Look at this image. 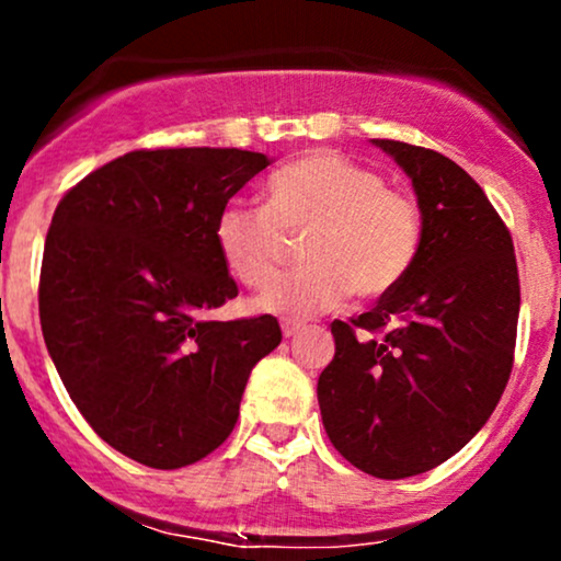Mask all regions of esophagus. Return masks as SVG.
<instances>
[{
	"label": "esophagus",
	"instance_id": "obj_1",
	"mask_svg": "<svg viewBox=\"0 0 561 561\" xmlns=\"http://www.w3.org/2000/svg\"><path fill=\"white\" fill-rule=\"evenodd\" d=\"M302 330H306V324H302V321H295V319L282 321V334H285L287 340L295 337V334H300Z\"/></svg>",
	"mask_w": 561,
	"mask_h": 561
}]
</instances>
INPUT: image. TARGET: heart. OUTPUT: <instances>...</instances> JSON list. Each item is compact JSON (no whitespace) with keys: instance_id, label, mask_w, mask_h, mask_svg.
I'll return each instance as SVG.
<instances>
[{"instance_id":"heart-1","label":"heart","mask_w":561,"mask_h":561,"mask_svg":"<svg viewBox=\"0 0 561 561\" xmlns=\"http://www.w3.org/2000/svg\"><path fill=\"white\" fill-rule=\"evenodd\" d=\"M416 199L382 173L334 152L282 165L263 184V208L227 205L216 218L224 266L250 289H266L288 257V240L307 237L298 275L268 289L259 308L282 317L334 311L351 298L396 289L422 250Z\"/></svg>"}]
</instances>
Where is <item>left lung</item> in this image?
<instances>
[{
  "instance_id": "left-lung-1",
  "label": "left lung",
  "mask_w": 561,
  "mask_h": 561,
  "mask_svg": "<svg viewBox=\"0 0 561 561\" xmlns=\"http://www.w3.org/2000/svg\"><path fill=\"white\" fill-rule=\"evenodd\" d=\"M375 145L414 184L422 250L371 311L332 321L334 358L317 392L332 446L371 478L403 480L465 448L501 401L519 274L506 224L461 165L405 141Z\"/></svg>"
}]
</instances>
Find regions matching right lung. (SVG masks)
Returning <instances> with one entry per match:
<instances>
[{"mask_svg": "<svg viewBox=\"0 0 561 561\" xmlns=\"http://www.w3.org/2000/svg\"><path fill=\"white\" fill-rule=\"evenodd\" d=\"M263 152L134 150L57 203L38 279L44 343L70 401L107 446L152 469L205 459L234 430L279 321H208L237 298L216 218Z\"/></svg>", "mask_w": 561, "mask_h": 561, "instance_id": "right-lung-1", "label": "right lung"}]
</instances>
